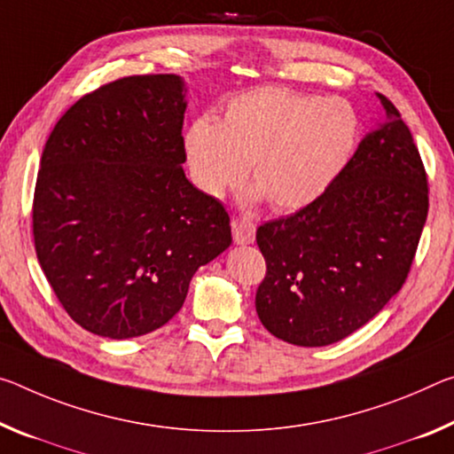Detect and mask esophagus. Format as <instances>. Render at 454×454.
I'll return each mask as SVG.
<instances>
[{
  "instance_id": "esophagus-1",
  "label": "esophagus",
  "mask_w": 454,
  "mask_h": 454,
  "mask_svg": "<svg viewBox=\"0 0 454 454\" xmlns=\"http://www.w3.org/2000/svg\"><path fill=\"white\" fill-rule=\"evenodd\" d=\"M232 236L236 244H253L256 239V224L247 215L232 220Z\"/></svg>"
}]
</instances>
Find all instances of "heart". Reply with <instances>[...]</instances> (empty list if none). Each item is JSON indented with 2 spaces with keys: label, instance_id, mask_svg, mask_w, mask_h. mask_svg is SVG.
I'll return each instance as SVG.
<instances>
[{
  "label": "heart",
  "instance_id": "heart-1",
  "mask_svg": "<svg viewBox=\"0 0 454 454\" xmlns=\"http://www.w3.org/2000/svg\"><path fill=\"white\" fill-rule=\"evenodd\" d=\"M359 117L343 98L261 86L228 100L220 121L193 119L184 131L192 182L210 198L239 185L250 163V200L277 212L303 210L329 190L354 155Z\"/></svg>",
  "mask_w": 454,
  "mask_h": 454
}]
</instances>
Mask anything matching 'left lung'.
<instances>
[{
    "instance_id": "1",
    "label": "left lung",
    "mask_w": 454,
    "mask_h": 454,
    "mask_svg": "<svg viewBox=\"0 0 454 454\" xmlns=\"http://www.w3.org/2000/svg\"><path fill=\"white\" fill-rule=\"evenodd\" d=\"M378 97L386 121L364 137L329 190L256 230L266 261L256 313L286 343L323 348L351 335L402 289L414 261L428 182L398 109Z\"/></svg>"
}]
</instances>
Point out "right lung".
<instances>
[{
  "label": "right lung",
  "mask_w": 454,
  "mask_h": 454,
  "mask_svg": "<svg viewBox=\"0 0 454 454\" xmlns=\"http://www.w3.org/2000/svg\"><path fill=\"white\" fill-rule=\"evenodd\" d=\"M185 95L177 74L121 78L72 105L46 141L35 254L67 313L95 335L160 329L200 266L232 244L224 206L185 177Z\"/></svg>",
  "instance_id": "add662e5"
}]
</instances>
